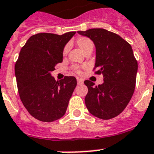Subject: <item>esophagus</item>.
I'll return each instance as SVG.
<instances>
[{
  "label": "esophagus",
  "mask_w": 154,
  "mask_h": 154,
  "mask_svg": "<svg viewBox=\"0 0 154 154\" xmlns=\"http://www.w3.org/2000/svg\"><path fill=\"white\" fill-rule=\"evenodd\" d=\"M77 84H78V85H81V84H83V82H84L83 80L80 79V78H77Z\"/></svg>",
  "instance_id": "esophagus-1"
}]
</instances>
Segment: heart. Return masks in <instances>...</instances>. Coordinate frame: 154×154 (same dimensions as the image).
Wrapping results in <instances>:
<instances>
[{"label": "heart", "instance_id": "1", "mask_svg": "<svg viewBox=\"0 0 154 154\" xmlns=\"http://www.w3.org/2000/svg\"><path fill=\"white\" fill-rule=\"evenodd\" d=\"M76 43H77V46L81 49V51H83L84 53L89 51V50H91V51H92L93 48H94V43H93V41L87 37H79L77 39ZM68 49H69L68 46H65V47H64L63 51V55H66L67 52H68ZM73 70L74 71L75 73H77V74H80V73H81V69H80L79 67L73 66Z\"/></svg>", "mask_w": 154, "mask_h": 154}]
</instances>
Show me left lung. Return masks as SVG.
Here are the masks:
<instances>
[{"label":"left lung","mask_w":154,"mask_h":154,"mask_svg":"<svg viewBox=\"0 0 154 154\" xmlns=\"http://www.w3.org/2000/svg\"><path fill=\"white\" fill-rule=\"evenodd\" d=\"M92 40L96 48L95 74H103V84L95 86L85 81L88 88L85 105L93 116L109 120L125 109L135 91L138 63L131 45L117 33L96 28L78 31Z\"/></svg>","instance_id":"1"}]
</instances>
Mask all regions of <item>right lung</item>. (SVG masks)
Instances as JSON below:
<instances>
[{"instance_id":"right-lung-1","label":"right lung","mask_w":154,"mask_h":154,"mask_svg":"<svg viewBox=\"0 0 154 154\" xmlns=\"http://www.w3.org/2000/svg\"><path fill=\"white\" fill-rule=\"evenodd\" d=\"M75 33H37L19 52L15 65L19 95L29 114L38 121L52 122L66 113L77 79L66 76L56 81L51 72L63 62L64 46Z\"/></svg>"}]
</instances>
